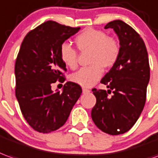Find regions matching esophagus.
Returning a JSON list of instances; mask_svg holds the SVG:
<instances>
[{"label": "esophagus", "mask_w": 158, "mask_h": 158, "mask_svg": "<svg viewBox=\"0 0 158 158\" xmlns=\"http://www.w3.org/2000/svg\"><path fill=\"white\" fill-rule=\"evenodd\" d=\"M82 90L84 94H85V93H89V92H90V90H88V89H86V88H83Z\"/></svg>", "instance_id": "esophagus-1"}]
</instances>
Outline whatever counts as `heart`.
<instances>
[{
	"label": "heart",
	"mask_w": 158,
	"mask_h": 158,
	"mask_svg": "<svg viewBox=\"0 0 158 158\" xmlns=\"http://www.w3.org/2000/svg\"><path fill=\"white\" fill-rule=\"evenodd\" d=\"M76 44L81 51H90L89 67L82 68L71 76V80L84 87L93 85L103 73V67L110 68L117 61L120 45L117 41L104 31L92 28L85 30L75 38ZM60 57L65 66L71 69L77 68L78 54L68 43L60 45Z\"/></svg>",
	"instance_id": "1"
}]
</instances>
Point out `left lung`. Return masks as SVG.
Segmentation results:
<instances>
[{
    "mask_svg": "<svg viewBox=\"0 0 158 158\" xmlns=\"http://www.w3.org/2000/svg\"><path fill=\"white\" fill-rule=\"evenodd\" d=\"M104 28H112L117 34L120 55L101 80L110 89L108 92L92 90L97 102L91 110V118L102 132L118 135L133 127L144 109L150 65L144 41L130 25L117 19L108 23Z\"/></svg>",
    "mask_w": 158,
    "mask_h": 158,
    "instance_id": "left-lung-1",
    "label": "left lung"
}]
</instances>
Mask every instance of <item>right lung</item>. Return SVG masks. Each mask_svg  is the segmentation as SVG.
Returning <instances> with one entry per match:
<instances>
[{
    "instance_id": "add662e5",
    "label": "right lung",
    "mask_w": 158,
    "mask_h": 158,
    "mask_svg": "<svg viewBox=\"0 0 158 158\" xmlns=\"http://www.w3.org/2000/svg\"><path fill=\"white\" fill-rule=\"evenodd\" d=\"M48 20L27 33L15 62V95L22 114L34 130L48 133L65 124L82 93L79 85L68 81L62 92L51 90L64 82L66 66L60 57V45L79 31Z\"/></svg>"
}]
</instances>
